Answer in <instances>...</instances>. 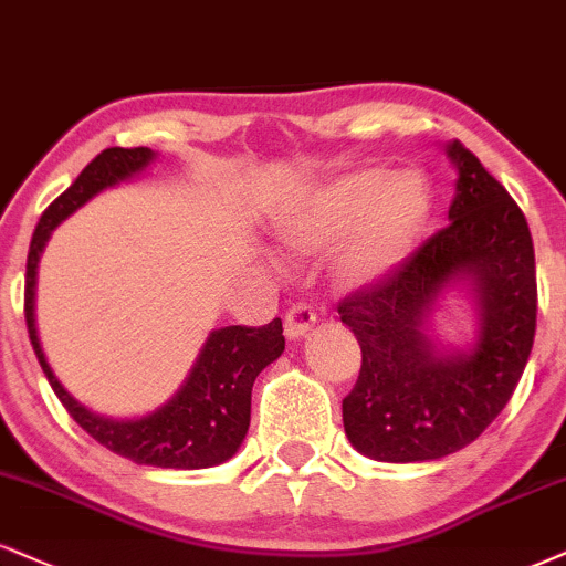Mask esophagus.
Listing matches in <instances>:
<instances>
[{
    "label": "esophagus",
    "instance_id": "esophagus-1",
    "mask_svg": "<svg viewBox=\"0 0 566 566\" xmlns=\"http://www.w3.org/2000/svg\"><path fill=\"white\" fill-rule=\"evenodd\" d=\"M317 323V310L310 302H296L285 312V336L291 340L304 338L312 331V325Z\"/></svg>",
    "mask_w": 566,
    "mask_h": 566
}]
</instances>
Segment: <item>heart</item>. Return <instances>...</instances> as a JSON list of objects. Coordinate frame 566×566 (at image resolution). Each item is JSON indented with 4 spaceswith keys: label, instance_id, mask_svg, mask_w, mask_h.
<instances>
[{
    "label": "heart",
    "instance_id": "heart-1",
    "mask_svg": "<svg viewBox=\"0 0 566 566\" xmlns=\"http://www.w3.org/2000/svg\"><path fill=\"white\" fill-rule=\"evenodd\" d=\"M432 218V186L420 170L388 176L357 167L331 178L281 220L294 251H323L338 239V275L348 285L388 277L417 249Z\"/></svg>",
    "mask_w": 566,
    "mask_h": 566
}]
</instances>
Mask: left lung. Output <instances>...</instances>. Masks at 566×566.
I'll use <instances>...</instances> for the list:
<instances>
[{"instance_id":"8db88e82","label":"left lung","mask_w":566,"mask_h":566,"mask_svg":"<svg viewBox=\"0 0 566 566\" xmlns=\"http://www.w3.org/2000/svg\"><path fill=\"white\" fill-rule=\"evenodd\" d=\"M446 151L459 170L449 226L338 304L361 346L344 428L380 462H428L470 446L512 399L533 352L538 283L525 214L464 144ZM457 280L476 291L481 336L470 353L441 355L423 323Z\"/></svg>"}]
</instances>
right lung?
Segmentation results:
<instances>
[{"instance_id":"obj_1","label":"right lung","mask_w":566,"mask_h":566,"mask_svg":"<svg viewBox=\"0 0 566 566\" xmlns=\"http://www.w3.org/2000/svg\"><path fill=\"white\" fill-rule=\"evenodd\" d=\"M151 159H155V151L146 149V146L104 149L102 155H96L83 167L75 184L44 209L36 230H33L25 262V325L49 386L57 394L67 415L96 443L136 464L170 467V470H205V467H214L233 457L243 438H247L251 420V386H254L256 375L270 361L281 357L285 348L281 317L262 327L228 325L209 333L197 365H193L191 375H188L178 394L151 415L128 422L94 415L60 386L52 367L46 365L44 352H41L36 319H33L39 256L52 230L81 205H86L91 197H96L102 188L136 176Z\"/></svg>"}]
</instances>
